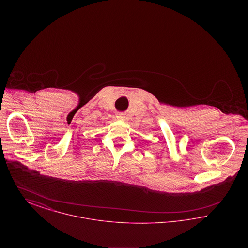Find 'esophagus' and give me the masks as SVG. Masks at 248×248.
I'll return each mask as SVG.
<instances>
[{
  "instance_id": "34e87169",
  "label": "esophagus",
  "mask_w": 248,
  "mask_h": 248,
  "mask_svg": "<svg viewBox=\"0 0 248 248\" xmlns=\"http://www.w3.org/2000/svg\"><path fill=\"white\" fill-rule=\"evenodd\" d=\"M116 117H117L118 119H120V120H124V114H122V113H118V114L116 115Z\"/></svg>"
}]
</instances>
